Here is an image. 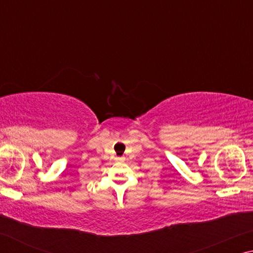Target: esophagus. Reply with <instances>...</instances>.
<instances>
[{"label":"esophagus","mask_w":253,"mask_h":253,"mask_svg":"<svg viewBox=\"0 0 253 253\" xmlns=\"http://www.w3.org/2000/svg\"><path fill=\"white\" fill-rule=\"evenodd\" d=\"M124 160H125V158H124V157H117V161L118 162H123Z\"/></svg>","instance_id":"esophagus-1"}]
</instances>
